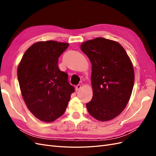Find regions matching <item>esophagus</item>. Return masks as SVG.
Instances as JSON below:
<instances>
[{"mask_svg":"<svg viewBox=\"0 0 156 156\" xmlns=\"http://www.w3.org/2000/svg\"><path fill=\"white\" fill-rule=\"evenodd\" d=\"M81 84H77V85L76 86V87H75V90H76V91H78V90H79L80 89H81Z\"/></svg>","mask_w":156,"mask_h":156,"instance_id":"1","label":"esophagus"}]
</instances>
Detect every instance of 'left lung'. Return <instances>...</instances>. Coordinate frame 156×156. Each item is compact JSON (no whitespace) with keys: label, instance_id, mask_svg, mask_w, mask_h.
Returning a JSON list of instances; mask_svg holds the SVG:
<instances>
[{"label":"left lung","instance_id":"8db88e82","mask_svg":"<svg viewBox=\"0 0 156 156\" xmlns=\"http://www.w3.org/2000/svg\"><path fill=\"white\" fill-rule=\"evenodd\" d=\"M81 49L92 64L93 96L86 105L89 114L102 122L115 119L126 107L133 90L131 61L120 44L103 37L84 42Z\"/></svg>","mask_w":156,"mask_h":156}]
</instances>
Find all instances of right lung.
<instances>
[{"label": "right lung", "mask_w": 156, "mask_h": 156, "mask_svg": "<svg viewBox=\"0 0 156 156\" xmlns=\"http://www.w3.org/2000/svg\"><path fill=\"white\" fill-rule=\"evenodd\" d=\"M68 43L38 41L23 56L17 68V78L27 108L41 121L51 122L62 116L74 87L68 74L58 66L59 56Z\"/></svg>", "instance_id": "add662e5"}]
</instances>
